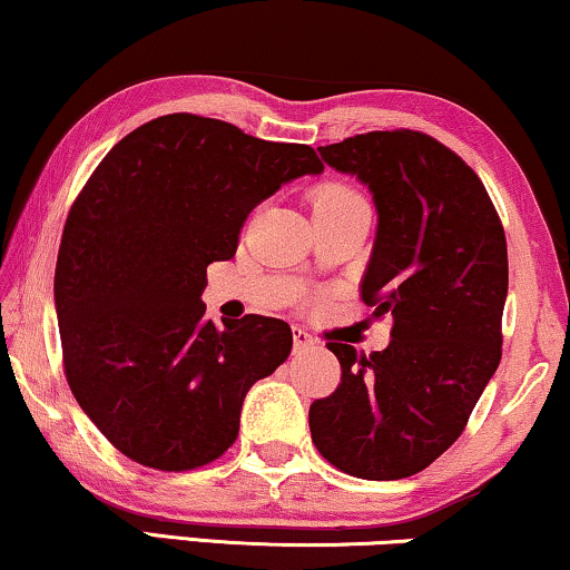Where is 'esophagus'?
Returning <instances> with one entry per match:
<instances>
[{"instance_id": "obj_1", "label": "esophagus", "mask_w": 570, "mask_h": 570, "mask_svg": "<svg viewBox=\"0 0 570 570\" xmlns=\"http://www.w3.org/2000/svg\"><path fill=\"white\" fill-rule=\"evenodd\" d=\"M315 344V336L305 328H294V352H305Z\"/></svg>"}]
</instances>
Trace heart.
Returning a JSON list of instances; mask_svg holds the SVG:
<instances>
[{
	"mask_svg": "<svg viewBox=\"0 0 570 570\" xmlns=\"http://www.w3.org/2000/svg\"><path fill=\"white\" fill-rule=\"evenodd\" d=\"M357 202H365V199L360 197L352 186H344V184H323L313 197L315 210H321V207H347V205H357Z\"/></svg>",
	"mask_w": 570,
	"mask_h": 570,
	"instance_id": "obj_1",
	"label": "heart"
}]
</instances>
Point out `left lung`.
Instances as JSON below:
<instances>
[{"label": "left lung", "mask_w": 570, "mask_h": 570, "mask_svg": "<svg viewBox=\"0 0 570 570\" xmlns=\"http://www.w3.org/2000/svg\"><path fill=\"white\" fill-rule=\"evenodd\" d=\"M318 153L373 191L379 232L360 297L392 318V342L373 355L326 344L342 381L309 405V434L350 476L407 479L463 434L500 365L505 228L471 165L434 136L371 131Z\"/></svg>", "instance_id": "obj_1"}]
</instances>
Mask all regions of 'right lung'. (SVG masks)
Here are the masks:
<instances>
[{
    "mask_svg": "<svg viewBox=\"0 0 570 570\" xmlns=\"http://www.w3.org/2000/svg\"><path fill=\"white\" fill-rule=\"evenodd\" d=\"M323 163L191 112L149 120L97 165L55 268L62 368L115 450L194 471L239 436L244 394L289 357V323L205 318L207 265L232 261L247 215Z\"/></svg>",
    "mask_w": 570,
    "mask_h": 570,
    "instance_id": "add662e5",
    "label": "right lung"
}]
</instances>
